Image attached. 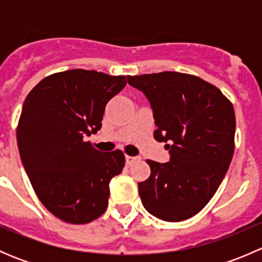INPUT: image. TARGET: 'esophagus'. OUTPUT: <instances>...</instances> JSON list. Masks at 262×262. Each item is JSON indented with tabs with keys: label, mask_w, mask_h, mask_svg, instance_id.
Instances as JSON below:
<instances>
[{
	"label": "esophagus",
	"mask_w": 262,
	"mask_h": 262,
	"mask_svg": "<svg viewBox=\"0 0 262 262\" xmlns=\"http://www.w3.org/2000/svg\"><path fill=\"white\" fill-rule=\"evenodd\" d=\"M137 160H138V157H134V156H125V163L128 166L133 165Z\"/></svg>",
	"instance_id": "1"
}]
</instances>
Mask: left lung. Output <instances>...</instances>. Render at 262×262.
<instances>
[{
    "label": "left lung",
    "instance_id": "left-lung-1",
    "mask_svg": "<svg viewBox=\"0 0 262 262\" xmlns=\"http://www.w3.org/2000/svg\"><path fill=\"white\" fill-rule=\"evenodd\" d=\"M149 101L156 141L170 153L166 163L148 160L150 175L138 184L143 207L156 218L180 222L209 203L234 152L233 105L209 82L180 72L128 76Z\"/></svg>",
    "mask_w": 262,
    "mask_h": 262
}]
</instances>
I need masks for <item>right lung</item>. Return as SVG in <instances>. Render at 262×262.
Returning a JSON list of instances; mask_svg holds the SVG:
<instances>
[{
    "instance_id": "obj_1",
    "label": "right lung",
    "mask_w": 262,
    "mask_h": 262,
    "mask_svg": "<svg viewBox=\"0 0 262 262\" xmlns=\"http://www.w3.org/2000/svg\"><path fill=\"white\" fill-rule=\"evenodd\" d=\"M125 84V76L71 70L41 80L24 102L21 162L41 204L67 223H89L106 210L124 153H102L84 138L101 129L105 106Z\"/></svg>"
}]
</instances>
